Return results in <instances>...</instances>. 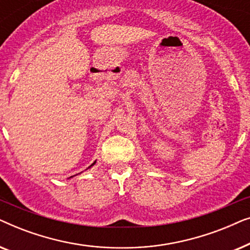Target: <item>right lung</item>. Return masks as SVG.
I'll list each match as a JSON object with an SVG mask.
<instances>
[{
  "instance_id": "add662e5",
  "label": "right lung",
  "mask_w": 250,
  "mask_h": 250,
  "mask_svg": "<svg viewBox=\"0 0 250 250\" xmlns=\"http://www.w3.org/2000/svg\"><path fill=\"white\" fill-rule=\"evenodd\" d=\"M94 164H95V162H94V163H93V164H92V165H91V166H90V167H92V166H93V165H94ZM90 167H88V168H90Z\"/></svg>"
}]
</instances>
